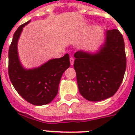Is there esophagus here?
I'll list each match as a JSON object with an SVG mask.
<instances>
[{"instance_id": "obj_1", "label": "esophagus", "mask_w": 135, "mask_h": 135, "mask_svg": "<svg viewBox=\"0 0 135 135\" xmlns=\"http://www.w3.org/2000/svg\"><path fill=\"white\" fill-rule=\"evenodd\" d=\"M70 63H71V65H73L74 63V57H70Z\"/></svg>"}]
</instances>
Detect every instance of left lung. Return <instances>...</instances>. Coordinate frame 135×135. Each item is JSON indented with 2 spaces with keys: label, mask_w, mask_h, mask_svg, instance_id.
Here are the masks:
<instances>
[{
  "label": "left lung",
  "mask_w": 135,
  "mask_h": 135,
  "mask_svg": "<svg viewBox=\"0 0 135 135\" xmlns=\"http://www.w3.org/2000/svg\"><path fill=\"white\" fill-rule=\"evenodd\" d=\"M74 66L80 94L90 102L109 98L117 92L126 69L123 37L117 29L107 31L100 50L74 54Z\"/></svg>",
  "instance_id": "obj_1"
}]
</instances>
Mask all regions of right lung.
<instances>
[{
  "label": "right lung",
  "mask_w": 135,
  "mask_h": 135,
  "mask_svg": "<svg viewBox=\"0 0 135 135\" xmlns=\"http://www.w3.org/2000/svg\"><path fill=\"white\" fill-rule=\"evenodd\" d=\"M30 21L19 26L9 45L8 73L16 91L28 102L36 106L49 104L57 92L62 74L70 66L69 55L49 60L40 67L25 69L20 63L17 42L23 28Z\"/></svg>",
  "instance_id": "1"
}]
</instances>
